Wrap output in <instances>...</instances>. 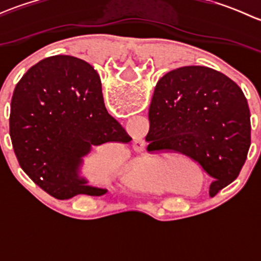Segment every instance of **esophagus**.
<instances>
[{"label":"esophagus","mask_w":261,"mask_h":261,"mask_svg":"<svg viewBox=\"0 0 261 261\" xmlns=\"http://www.w3.org/2000/svg\"><path fill=\"white\" fill-rule=\"evenodd\" d=\"M134 149H135V151L138 152H143L144 150H145V144H144V141H135V144H134Z\"/></svg>","instance_id":"34e87169"}]
</instances>
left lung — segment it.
<instances>
[{
  "label": "left lung",
  "instance_id": "1",
  "mask_svg": "<svg viewBox=\"0 0 261 261\" xmlns=\"http://www.w3.org/2000/svg\"><path fill=\"white\" fill-rule=\"evenodd\" d=\"M158 149L198 163L213 178V197L238 178L251 144L246 97L227 75L199 65L168 72L158 81L149 109Z\"/></svg>",
  "mask_w": 261,
  "mask_h": 261
}]
</instances>
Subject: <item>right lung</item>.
<instances>
[{
  "mask_svg": "<svg viewBox=\"0 0 261 261\" xmlns=\"http://www.w3.org/2000/svg\"><path fill=\"white\" fill-rule=\"evenodd\" d=\"M10 136L23 172L57 199L106 194L80 175L83 156L131 140L105 107L98 73L70 55L45 58L23 74L12 96Z\"/></svg>",
  "mask_w": 261,
  "mask_h": 261,
  "instance_id": "obj_1",
  "label": "right lung"
}]
</instances>
